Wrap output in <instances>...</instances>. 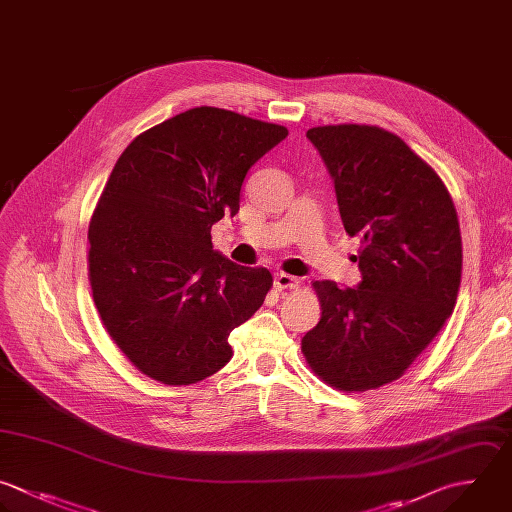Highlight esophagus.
I'll return each instance as SVG.
<instances>
[{
  "label": "esophagus",
  "instance_id": "1",
  "mask_svg": "<svg viewBox=\"0 0 512 512\" xmlns=\"http://www.w3.org/2000/svg\"><path fill=\"white\" fill-rule=\"evenodd\" d=\"M274 286H276L278 290L296 288V286H298V278H296V276H290V274H284V272H276V274H274Z\"/></svg>",
  "mask_w": 512,
  "mask_h": 512
}]
</instances>
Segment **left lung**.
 I'll return each mask as SVG.
<instances>
[{
  "mask_svg": "<svg viewBox=\"0 0 512 512\" xmlns=\"http://www.w3.org/2000/svg\"><path fill=\"white\" fill-rule=\"evenodd\" d=\"M306 138L332 176L340 218L360 238L356 288L314 282L322 316L302 352L318 378L364 392L404 374L452 314L462 240L438 174L398 136L358 124Z\"/></svg>",
  "mask_w": 512,
  "mask_h": 512,
  "instance_id": "1",
  "label": "left lung"
}]
</instances>
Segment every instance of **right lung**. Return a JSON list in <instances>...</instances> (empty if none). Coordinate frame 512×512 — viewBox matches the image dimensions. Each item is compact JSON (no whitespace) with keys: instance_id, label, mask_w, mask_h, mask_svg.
Segmentation results:
<instances>
[{"instance_id":"right-lung-1","label":"right lung","mask_w":512,"mask_h":512,"mask_svg":"<svg viewBox=\"0 0 512 512\" xmlns=\"http://www.w3.org/2000/svg\"><path fill=\"white\" fill-rule=\"evenodd\" d=\"M286 136L202 106L118 158L88 230L90 284L108 334L146 376L194 384L232 358L228 336L262 306L272 274L216 252L210 230L236 216L248 170Z\"/></svg>"}]
</instances>
